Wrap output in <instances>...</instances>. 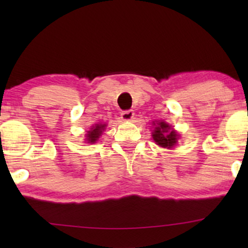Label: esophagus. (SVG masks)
<instances>
[{
  "label": "esophagus",
  "mask_w": 248,
  "mask_h": 248,
  "mask_svg": "<svg viewBox=\"0 0 248 248\" xmlns=\"http://www.w3.org/2000/svg\"><path fill=\"white\" fill-rule=\"evenodd\" d=\"M121 117H122V120H123V121H131L132 118L134 117V111L132 109L122 111Z\"/></svg>",
  "instance_id": "34e87169"
}]
</instances>
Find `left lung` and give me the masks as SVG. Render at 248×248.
<instances>
[{
  "label": "left lung",
  "mask_w": 248,
  "mask_h": 248,
  "mask_svg": "<svg viewBox=\"0 0 248 248\" xmlns=\"http://www.w3.org/2000/svg\"><path fill=\"white\" fill-rule=\"evenodd\" d=\"M152 138H154L155 143L160 147L171 148L177 142L178 135L168 124H166L165 122H160L155 125Z\"/></svg>",
  "instance_id": "1"
}]
</instances>
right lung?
<instances>
[{
	"label": "right lung",
	"mask_w": 248,
	"mask_h": 248,
	"mask_svg": "<svg viewBox=\"0 0 248 248\" xmlns=\"http://www.w3.org/2000/svg\"><path fill=\"white\" fill-rule=\"evenodd\" d=\"M105 126H106L105 124H96V126L91 127V131L88 132L87 134V140L91 142V143H94L99 139L101 133H103Z\"/></svg>",
	"instance_id": "obj_1"
}]
</instances>
